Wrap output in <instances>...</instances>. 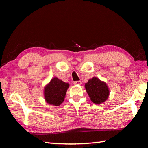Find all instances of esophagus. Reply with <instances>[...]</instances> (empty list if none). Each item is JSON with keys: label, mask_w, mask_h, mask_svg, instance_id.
Here are the masks:
<instances>
[{"label": "esophagus", "mask_w": 148, "mask_h": 148, "mask_svg": "<svg viewBox=\"0 0 148 148\" xmlns=\"http://www.w3.org/2000/svg\"><path fill=\"white\" fill-rule=\"evenodd\" d=\"M74 85H81V82L80 81H74Z\"/></svg>", "instance_id": "obj_1"}]
</instances>
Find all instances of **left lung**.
<instances>
[{
    "instance_id": "8db88e82",
    "label": "left lung",
    "mask_w": 148,
    "mask_h": 148,
    "mask_svg": "<svg viewBox=\"0 0 148 148\" xmlns=\"http://www.w3.org/2000/svg\"><path fill=\"white\" fill-rule=\"evenodd\" d=\"M84 86L90 100L96 104H101L108 99L110 93L109 87L104 81L98 77H94L89 79Z\"/></svg>"
}]
</instances>
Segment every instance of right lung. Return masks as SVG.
<instances>
[{
	"mask_svg": "<svg viewBox=\"0 0 148 148\" xmlns=\"http://www.w3.org/2000/svg\"><path fill=\"white\" fill-rule=\"evenodd\" d=\"M69 84L57 77H53L44 88V97L46 103L58 106L64 101Z\"/></svg>",
	"mask_w": 148,
	"mask_h": 148,
	"instance_id": "right-lung-1",
	"label": "right lung"
}]
</instances>
